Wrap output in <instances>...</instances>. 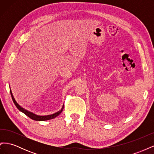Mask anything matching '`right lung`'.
Masks as SVG:
<instances>
[{
    "instance_id": "obj_1",
    "label": "right lung",
    "mask_w": 154,
    "mask_h": 154,
    "mask_svg": "<svg viewBox=\"0 0 154 154\" xmlns=\"http://www.w3.org/2000/svg\"><path fill=\"white\" fill-rule=\"evenodd\" d=\"M10 93H11V97H12V100H13V103H15V106H17V108L18 110H19L20 111L22 112L23 113L25 114L27 116H28L29 118H30L31 119H33V120H35V121H45V120H49V119H53V118L57 117V116H58L60 113H61L62 112V110H63V106L62 109L61 110H60V111L57 112V113H54V114H51V115L44 116H37V115H36V114H33V113L27 111V110H25L24 109H23L22 107H21L19 105H18V104L17 103V101H15V98H14V97H13V94H12V92H11V90H10Z\"/></svg>"
}]
</instances>
